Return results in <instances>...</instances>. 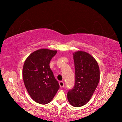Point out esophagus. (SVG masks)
I'll list each match as a JSON object with an SVG mask.
<instances>
[{
  "instance_id": "esophagus-1",
  "label": "esophagus",
  "mask_w": 122,
  "mask_h": 122,
  "mask_svg": "<svg viewBox=\"0 0 122 122\" xmlns=\"http://www.w3.org/2000/svg\"><path fill=\"white\" fill-rule=\"evenodd\" d=\"M59 84H60V86L61 87H63L64 86V82L63 81H61L59 82Z\"/></svg>"
}]
</instances>
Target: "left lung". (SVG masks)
Here are the masks:
<instances>
[{
	"label": "left lung",
	"mask_w": 122,
	"mask_h": 122,
	"mask_svg": "<svg viewBox=\"0 0 122 122\" xmlns=\"http://www.w3.org/2000/svg\"><path fill=\"white\" fill-rule=\"evenodd\" d=\"M75 66V84L69 90L67 98L74 107L85 105L91 99L100 80L99 66L95 59L86 52L73 54Z\"/></svg>",
	"instance_id": "8db88e82"
}]
</instances>
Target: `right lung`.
I'll list each match as a JSON object with an SVG mask.
<instances>
[{
	"label": "right lung",
	"mask_w": 122,
	"mask_h": 122,
	"mask_svg": "<svg viewBox=\"0 0 122 122\" xmlns=\"http://www.w3.org/2000/svg\"><path fill=\"white\" fill-rule=\"evenodd\" d=\"M56 50L42 49L29 55L24 64L23 78L26 88L34 100L46 104L53 99L60 88L49 63Z\"/></svg>",
	"instance_id": "add662e5"
}]
</instances>
